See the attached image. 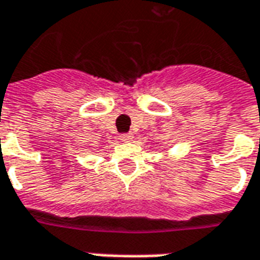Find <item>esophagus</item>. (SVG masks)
<instances>
[{"instance_id": "1", "label": "esophagus", "mask_w": 260, "mask_h": 260, "mask_svg": "<svg viewBox=\"0 0 260 260\" xmlns=\"http://www.w3.org/2000/svg\"><path fill=\"white\" fill-rule=\"evenodd\" d=\"M132 138H134V135H132L131 132H126V134H121V135H119V139L122 142L132 141Z\"/></svg>"}]
</instances>
